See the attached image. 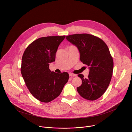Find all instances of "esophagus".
I'll return each mask as SVG.
<instances>
[{"label": "esophagus", "instance_id": "34e87169", "mask_svg": "<svg viewBox=\"0 0 132 132\" xmlns=\"http://www.w3.org/2000/svg\"><path fill=\"white\" fill-rule=\"evenodd\" d=\"M69 76H71V77H75V76H77L76 75L73 74V73H71V72H69Z\"/></svg>", "mask_w": 132, "mask_h": 132}]
</instances>
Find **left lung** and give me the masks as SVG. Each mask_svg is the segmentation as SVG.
<instances>
[{"label": "left lung", "mask_w": 132, "mask_h": 132, "mask_svg": "<svg viewBox=\"0 0 132 132\" xmlns=\"http://www.w3.org/2000/svg\"><path fill=\"white\" fill-rule=\"evenodd\" d=\"M68 41L76 46L80 53V60L89 66L87 78L79 74L82 84L77 87L79 95L88 100H95L106 90L112 76L113 61L109 49L103 40L94 35L84 33L68 35Z\"/></svg>", "instance_id": "left-lung-1"}]
</instances>
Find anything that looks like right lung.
Returning a JSON list of instances; mask_svg holds the SVG:
<instances>
[{
    "label": "right lung",
    "instance_id": "right-lung-1",
    "mask_svg": "<svg viewBox=\"0 0 132 132\" xmlns=\"http://www.w3.org/2000/svg\"><path fill=\"white\" fill-rule=\"evenodd\" d=\"M65 36L41 37L26 49L22 58L21 72L30 93L37 100L49 102L57 98L67 82L69 75L51 71L59 46Z\"/></svg>",
    "mask_w": 132,
    "mask_h": 132
}]
</instances>
